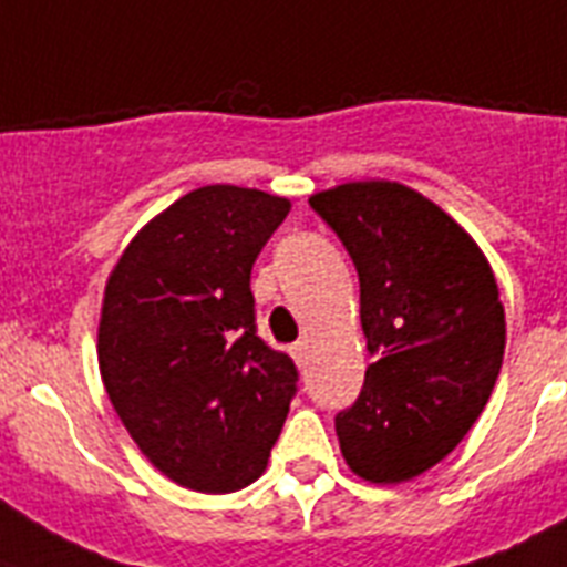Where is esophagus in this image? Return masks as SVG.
I'll return each mask as SVG.
<instances>
[{
  "label": "esophagus",
  "mask_w": 567,
  "mask_h": 567,
  "mask_svg": "<svg viewBox=\"0 0 567 567\" xmlns=\"http://www.w3.org/2000/svg\"><path fill=\"white\" fill-rule=\"evenodd\" d=\"M291 357L293 360H297V365H306V360H308V342L306 340H297V342H291Z\"/></svg>",
  "instance_id": "34e87169"
}]
</instances>
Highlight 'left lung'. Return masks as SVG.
<instances>
[{"label": "left lung", "mask_w": 567, "mask_h": 567, "mask_svg": "<svg viewBox=\"0 0 567 567\" xmlns=\"http://www.w3.org/2000/svg\"><path fill=\"white\" fill-rule=\"evenodd\" d=\"M308 204L354 261L374 357L334 417L342 458L369 482H406L453 453L496 386V276L453 218L403 184L354 181Z\"/></svg>", "instance_id": "left-lung-1"}]
</instances>
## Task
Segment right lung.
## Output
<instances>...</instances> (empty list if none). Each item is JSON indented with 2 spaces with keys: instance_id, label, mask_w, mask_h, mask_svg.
Returning <instances> with one entry per match:
<instances>
[{
  "instance_id": "1",
  "label": "right lung",
  "mask_w": 567,
  "mask_h": 567,
  "mask_svg": "<svg viewBox=\"0 0 567 567\" xmlns=\"http://www.w3.org/2000/svg\"><path fill=\"white\" fill-rule=\"evenodd\" d=\"M288 198L213 184L152 218L114 265L97 360L141 453L198 493L268 467L299 372L256 331L250 270Z\"/></svg>"
}]
</instances>
